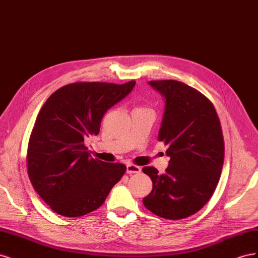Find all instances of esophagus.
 <instances>
[{
  "mask_svg": "<svg viewBox=\"0 0 258 258\" xmlns=\"http://www.w3.org/2000/svg\"><path fill=\"white\" fill-rule=\"evenodd\" d=\"M141 172V167L136 166L134 163H128L127 165V173L134 174V173H140Z\"/></svg>",
  "mask_w": 258,
  "mask_h": 258,
  "instance_id": "1",
  "label": "esophagus"
}]
</instances>
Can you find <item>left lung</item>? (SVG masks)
<instances>
[{
	"label": "left lung",
	"mask_w": 258,
	"mask_h": 258,
	"mask_svg": "<svg viewBox=\"0 0 258 258\" xmlns=\"http://www.w3.org/2000/svg\"><path fill=\"white\" fill-rule=\"evenodd\" d=\"M165 98L158 140L170 157L165 174L144 167L153 189L143 205L155 215L182 220L212 197L224 163V138L212 102L190 86L173 80L151 81Z\"/></svg>",
	"instance_id": "8db88e82"
}]
</instances>
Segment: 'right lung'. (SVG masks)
I'll return each instance as SVG.
<instances>
[{
    "label": "right lung",
    "instance_id": "add662e5",
    "mask_svg": "<svg viewBox=\"0 0 258 258\" xmlns=\"http://www.w3.org/2000/svg\"><path fill=\"white\" fill-rule=\"evenodd\" d=\"M135 85L79 82L46 100L31 132L27 162L33 188L53 212L68 217L92 212L126 172L122 163L91 158L84 141L99 134L105 112Z\"/></svg>",
    "mask_w": 258,
    "mask_h": 258
}]
</instances>
